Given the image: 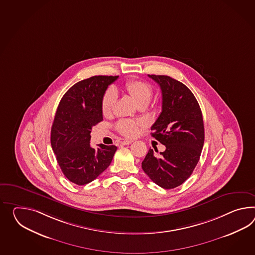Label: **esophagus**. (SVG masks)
<instances>
[{"label":"esophagus","mask_w":255,"mask_h":255,"mask_svg":"<svg viewBox=\"0 0 255 255\" xmlns=\"http://www.w3.org/2000/svg\"><path fill=\"white\" fill-rule=\"evenodd\" d=\"M132 143V141L131 140H125V141H123L122 143L123 144H125V145H127V144H130V143Z\"/></svg>","instance_id":"obj_1"}]
</instances>
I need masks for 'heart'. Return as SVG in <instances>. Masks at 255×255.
I'll use <instances>...</instances> for the list:
<instances>
[{
	"mask_svg": "<svg viewBox=\"0 0 255 255\" xmlns=\"http://www.w3.org/2000/svg\"><path fill=\"white\" fill-rule=\"evenodd\" d=\"M125 91L130 95L138 106L148 105L152 99L153 90L148 83L142 80H129L125 84ZM117 100L114 89H108L101 100V111L104 115H109L113 111ZM140 124L132 120H121L116 125V130L124 136L133 137L139 130Z\"/></svg>",
	"mask_w": 255,
	"mask_h": 255,
	"instance_id": "1",
	"label": "heart"
}]
</instances>
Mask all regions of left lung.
<instances>
[{
	"instance_id": "obj_1",
	"label": "left lung",
	"mask_w": 255,
	"mask_h": 255,
	"mask_svg": "<svg viewBox=\"0 0 255 255\" xmlns=\"http://www.w3.org/2000/svg\"><path fill=\"white\" fill-rule=\"evenodd\" d=\"M148 76L158 84L162 93V112L151 127V135L166 150L158 155L148 150L142 168L158 186L173 189L192 175L200 159L205 142L203 115L184 84L168 75Z\"/></svg>"
}]
</instances>
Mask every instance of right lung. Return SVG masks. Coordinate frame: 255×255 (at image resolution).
Here are the masks:
<instances>
[{"label": "right lung", "mask_w": 255, "mask_h": 255, "mask_svg": "<svg viewBox=\"0 0 255 255\" xmlns=\"http://www.w3.org/2000/svg\"><path fill=\"white\" fill-rule=\"evenodd\" d=\"M118 77L97 75L78 82L58 106L50 132L51 147L62 173L77 185L97 179L110 166L117 150L115 145L103 143L95 149L89 141L92 127L103 121L102 97Z\"/></svg>", "instance_id": "right-lung-1"}]
</instances>
